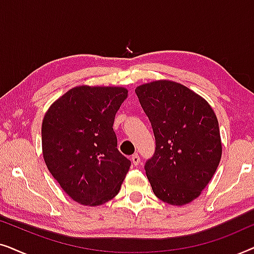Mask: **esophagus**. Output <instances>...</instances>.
Returning <instances> with one entry per match:
<instances>
[{
    "mask_svg": "<svg viewBox=\"0 0 254 254\" xmlns=\"http://www.w3.org/2000/svg\"><path fill=\"white\" fill-rule=\"evenodd\" d=\"M131 162H133V164L135 166L138 165V163H140V156H138L137 154H134L133 156H131Z\"/></svg>",
    "mask_w": 254,
    "mask_h": 254,
    "instance_id": "esophagus-1",
    "label": "esophagus"
}]
</instances>
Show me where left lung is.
Instances as JSON below:
<instances>
[{
	"mask_svg": "<svg viewBox=\"0 0 254 254\" xmlns=\"http://www.w3.org/2000/svg\"><path fill=\"white\" fill-rule=\"evenodd\" d=\"M135 93L155 135V152L144 165L152 190L166 203H189L220 164L217 118L202 97L179 83L155 81Z\"/></svg>",
	"mask_w": 254,
	"mask_h": 254,
	"instance_id": "8db88e82",
	"label": "left lung"
}]
</instances>
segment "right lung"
I'll list each match as a JSON object with an SVG mask.
<instances>
[{
  "label": "right lung",
  "mask_w": 254,
  "mask_h": 254,
  "mask_svg": "<svg viewBox=\"0 0 254 254\" xmlns=\"http://www.w3.org/2000/svg\"><path fill=\"white\" fill-rule=\"evenodd\" d=\"M127 93L120 86H77L45 114V163L76 202L98 206L119 193L130 161L118 150L113 123Z\"/></svg>",
  "instance_id": "1"
}]
</instances>
